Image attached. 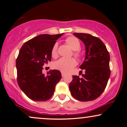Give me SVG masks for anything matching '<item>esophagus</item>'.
<instances>
[{"label":"esophagus","instance_id":"esophagus-1","mask_svg":"<svg viewBox=\"0 0 127 127\" xmlns=\"http://www.w3.org/2000/svg\"><path fill=\"white\" fill-rule=\"evenodd\" d=\"M65 75H66V74H65V73L62 72V77H64L65 76Z\"/></svg>","mask_w":127,"mask_h":127}]
</instances>
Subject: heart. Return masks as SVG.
<instances>
[{"mask_svg": "<svg viewBox=\"0 0 127 127\" xmlns=\"http://www.w3.org/2000/svg\"><path fill=\"white\" fill-rule=\"evenodd\" d=\"M65 42L74 51L73 55L76 59L81 60L82 58V54L80 51L81 44L79 40L75 36H69L65 39ZM58 43H55L52 46L51 49V55L52 57L56 58L58 55L57 52ZM76 64V62L73 58L71 59H65V58H61L59 60L54 63V66L57 69L60 70L62 72H67L70 70Z\"/></svg>", "mask_w": 127, "mask_h": 127, "instance_id": "heart-1", "label": "heart"}]
</instances>
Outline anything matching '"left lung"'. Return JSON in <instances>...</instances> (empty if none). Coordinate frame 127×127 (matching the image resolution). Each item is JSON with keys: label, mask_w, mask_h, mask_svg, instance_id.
Wrapping results in <instances>:
<instances>
[{"label": "left lung", "mask_w": 127, "mask_h": 127, "mask_svg": "<svg viewBox=\"0 0 127 127\" xmlns=\"http://www.w3.org/2000/svg\"><path fill=\"white\" fill-rule=\"evenodd\" d=\"M85 45V59L81 69L85 70L82 78L73 76L69 84L71 94L81 101H92L97 98L105 90L109 77L110 55L105 45L98 37L87 33H74Z\"/></svg>", "instance_id": "obj_1"}]
</instances>
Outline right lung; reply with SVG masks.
Here are the masks:
<instances>
[{"instance_id": "1", "label": "right lung", "mask_w": 127, "mask_h": 127, "mask_svg": "<svg viewBox=\"0 0 127 127\" xmlns=\"http://www.w3.org/2000/svg\"><path fill=\"white\" fill-rule=\"evenodd\" d=\"M63 34H40L25 42L20 49L16 60L17 82L24 94L33 101L49 100L62 78L58 70H51L45 75L42 66L51 61L52 46Z\"/></svg>"}]
</instances>
